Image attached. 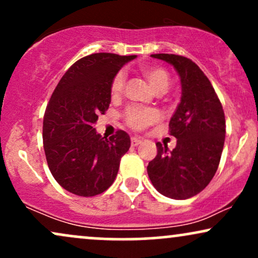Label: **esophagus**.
<instances>
[{"mask_svg":"<svg viewBox=\"0 0 258 258\" xmlns=\"http://www.w3.org/2000/svg\"><path fill=\"white\" fill-rule=\"evenodd\" d=\"M142 143V139L141 138H137V137H133L132 139H131V144L133 147H137V146H139V144Z\"/></svg>","mask_w":258,"mask_h":258,"instance_id":"34e87169","label":"esophagus"}]
</instances>
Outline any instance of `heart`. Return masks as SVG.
Returning <instances> with one entry per match:
<instances>
[{
	"mask_svg": "<svg viewBox=\"0 0 258 258\" xmlns=\"http://www.w3.org/2000/svg\"><path fill=\"white\" fill-rule=\"evenodd\" d=\"M142 74L144 78L148 80L150 86L158 93H165L167 88L170 87L171 76L166 69L161 67H146L142 69ZM126 78L125 74L119 73L115 75L111 82V96L114 98L119 97L122 93L123 87H125ZM126 123L133 130H143L146 127L158 122L160 120V114L155 109H143V108H128L123 114Z\"/></svg>",
	"mask_w": 258,
	"mask_h": 258,
	"instance_id": "obj_1",
	"label": "heart"
}]
</instances>
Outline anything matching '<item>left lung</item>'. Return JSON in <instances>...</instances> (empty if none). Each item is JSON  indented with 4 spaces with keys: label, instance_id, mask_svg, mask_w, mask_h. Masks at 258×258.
<instances>
[{
    "label": "left lung",
    "instance_id": "left-lung-1",
    "mask_svg": "<svg viewBox=\"0 0 258 258\" xmlns=\"http://www.w3.org/2000/svg\"><path fill=\"white\" fill-rule=\"evenodd\" d=\"M153 58L173 65L178 73L182 97L171 117L170 135L176 148L156 143L158 154L148 165V176L165 197L184 200L199 194L214 178L226 137L222 104L210 80L190 59L159 53Z\"/></svg>",
    "mask_w": 258,
    "mask_h": 258
}]
</instances>
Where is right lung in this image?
<instances>
[{"label": "right lung", "mask_w": 258, "mask_h": 258, "mask_svg": "<svg viewBox=\"0 0 258 258\" xmlns=\"http://www.w3.org/2000/svg\"><path fill=\"white\" fill-rule=\"evenodd\" d=\"M136 55L94 53L68 69L43 116V149L54 179L79 197L102 194L114 183L120 160L131 146L125 131L110 138L96 132L99 114L111 102V82Z\"/></svg>", "instance_id": "add662e5"}]
</instances>
